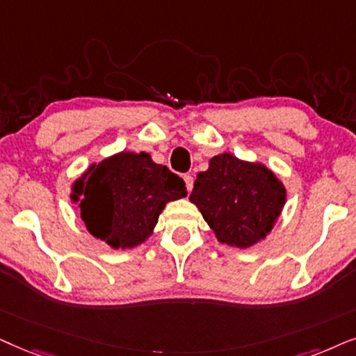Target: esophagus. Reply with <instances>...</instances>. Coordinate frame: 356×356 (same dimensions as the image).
<instances>
[{
    "label": "esophagus",
    "mask_w": 356,
    "mask_h": 356,
    "mask_svg": "<svg viewBox=\"0 0 356 356\" xmlns=\"http://www.w3.org/2000/svg\"><path fill=\"white\" fill-rule=\"evenodd\" d=\"M184 182H186V187H187V191L191 192L192 188H193V177L191 174H186L184 175Z\"/></svg>",
    "instance_id": "34e87169"
}]
</instances>
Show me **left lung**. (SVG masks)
<instances>
[{"label": "left lung", "instance_id": "obj_1", "mask_svg": "<svg viewBox=\"0 0 356 356\" xmlns=\"http://www.w3.org/2000/svg\"><path fill=\"white\" fill-rule=\"evenodd\" d=\"M285 200V186L267 165L229 153L210 159L208 169L197 174L191 193L216 239L241 249L265 239Z\"/></svg>", "mask_w": 356, "mask_h": 356}]
</instances>
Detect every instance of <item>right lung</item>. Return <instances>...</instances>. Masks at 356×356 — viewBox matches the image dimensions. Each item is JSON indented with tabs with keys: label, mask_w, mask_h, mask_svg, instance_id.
<instances>
[{
	"label": "right lung",
	"mask_w": 356,
	"mask_h": 356,
	"mask_svg": "<svg viewBox=\"0 0 356 356\" xmlns=\"http://www.w3.org/2000/svg\"><path fill=\"white\" fill-rule=\"evenodd\" d=\"M94 238L131 249L153 233L165 203L187 197L186 182L148 153L122 151L91 164L71 187Z\"/></svg>",
	"instance_id": "1"
}]
</instances>
